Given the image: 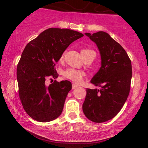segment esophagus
Listing matches in <instances>:
<instances>
[{"label":"esophagus","mask_w":148,"mask_h":148,"mask_svg":"<svg viewBox=\"0 0 148 148\" xmlns=\"http://www.w3.org/2000/svg\"><path fill=\"white\" fill-rule=\"evenodd\" d=\"M79 87V86H78V85H76V84H72V89L74 90V89H76V88H78Z\"/></svg>","instance_id":"obj_1"}]
</instances>
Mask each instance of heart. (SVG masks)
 I'll return each instance as SVG.
<instances>
[{
  "label": "heart",
  "mask_w": 148,
  "mask_h": 148,
  "mask_svg": "<svg viewBox=\"0 0 148 148\" xmlns=\"http://www.w3.org/2000/svg\"><path fill=\"white\" fill-rule=\"evenodd\" d=\"M90 51H93L90 50V49H84L81 50V55L82 56L84 55H85L86 53H87L88 52ZM64 58V54H62V56L60 58V60H62ZM62 75L64 78L66 79H68L72 80V81L76 83H79L80 81H81L82 78L84 77V76L85 75L84 72H82V71H79V70H76V69H66L65 71H64L63 74Z\"/></svg>",
  "instance_id": "obj_1"
}]
</instances>
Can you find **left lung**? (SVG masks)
<instances>
[{
  "label": "left lung",
  "instance_id": "left-lung-1",
  "mask_svg": "<svg viewBox=\"0 0 148 148\" xmlns=\"http://www.w3.org/2000/svg\"><path fill=\"white\" fill-rule=\"evenodd\" d=\"M96 44L101 67L91 79L100 89H86L83 111L94 123H104L120 112L128 97L132 76V62L127 52L107 33H86Z\"/></svg>",
  "mask_w": 148,
  "mask_h": 148
}]
</instances>
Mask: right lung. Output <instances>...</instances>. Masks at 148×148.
Wrapping results in <instances>:
<instances>
[{
  "label": "right lung",
  "instance_id": "right-lung-1",
  "mask_svg": "<svg viewBox=\"0 0 148 148\" xmlns=\"http://www.w3.org/2000/svg\"><path fill=\"white\" fill-rule=\"evenodd\" d=\"M84 36L76 30L51 28L25 46L16 69L18 94L25 111L37 121L47 123L60 115L67 94L69 81L47 86L48 76H58L56 63L71 43Z\"/></svg>",
  "mask_w": 148,
  "mask_h": 148
}]
</instances>
